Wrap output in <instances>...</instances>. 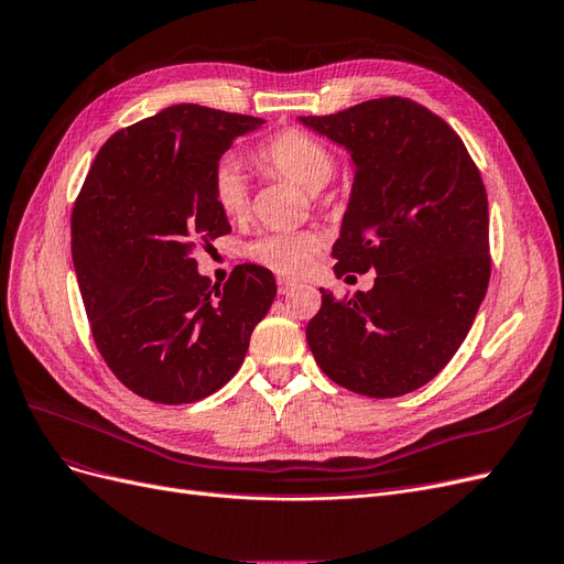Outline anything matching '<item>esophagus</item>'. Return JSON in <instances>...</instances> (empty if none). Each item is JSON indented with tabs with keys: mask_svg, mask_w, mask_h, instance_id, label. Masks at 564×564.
<instances>
[{
	"mask_svg": "<svg viewBox=\"0 0 564 564\" xmlns=\"http://www.w3.org/2000/svg\"><path fill=\"white\" fill-rule=\"evenodd\" d=\"M278 289H280V294H289V292H294V289H296V282H294V280L280 278V280H278Z\"/></svg>",
	"mask_w": 564,
	"mask_h": 564,
	"instance_id": "obj_1",
	"label": "esophagus"
}]
</instances>
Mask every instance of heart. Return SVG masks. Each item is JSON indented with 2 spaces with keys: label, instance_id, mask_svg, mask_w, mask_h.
Returning <instances> with one entry per match:
<instances>
[{
  "label": "heart",
  "instance_id": "obj_1",
  "mask_svg": "<svg viewBox=\"0 0 564 564\" xmlns=\"http://www.w3.org/2000/svg\"><path fill=\"white\" fill-rule=\"evenodd\" d=\"M253 160L265 174L299 185L305 193H319L329 183L336 169L334 152L315 135L301 129H286L256 148ZM212 197L218 212L237 220L249 212V183L237 162H218L212 176ZM322 240L315 232H270L256 240L249 249L251 259L270 268L278 275L296 278L308 272Z\"/></svg>",
  "mask_w": 564,
  "mask_h": 564
}]
</instances>
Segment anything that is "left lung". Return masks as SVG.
Instances as JSON below:
<instances>
[{
    "label": "left lung",
    "instance_id": "obj_1",
    "mask_svg": "<svg viewBox=\"0 0 564 564\" xmlns=\"http://www.w3.org/2000/svg\"><path fill=\"white\" fill-rule=\"evenodd\" d=\"M299 119L355 164L334 272L377 270L369 292L336 299L319 289L305 338L334 383L367 398L406 395L445 369L487 294L482 176L445 119L409 98Z\"/></svg>",
    "mask_w": 564,
    "mask_h": 564
}]
</instances>
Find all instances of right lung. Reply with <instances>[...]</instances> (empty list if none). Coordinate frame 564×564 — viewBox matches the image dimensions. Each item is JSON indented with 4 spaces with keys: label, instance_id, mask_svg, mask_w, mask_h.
Returning <instances> with one entry per match:
<instances>
[{
    "label": "right lung",
    "instance_id": "1",
    "mask_svg": "<svg viewBox=\"0 0 564 564\" xmlns=\"http://www.w3.org/2000/svg\"><path fill=\"white\" fill-rule=\"evenodd\" d=\"M263 119L172 106L112 133L75 199L70 235L84 311L98 352L135 395L187 404L242 367L278 284L237 265L224 286L193 251L230 232L212 197L218 160Z\"/></svg>",
    "mask_w": 564,
    "mask_h": 564
}]
</instances>
